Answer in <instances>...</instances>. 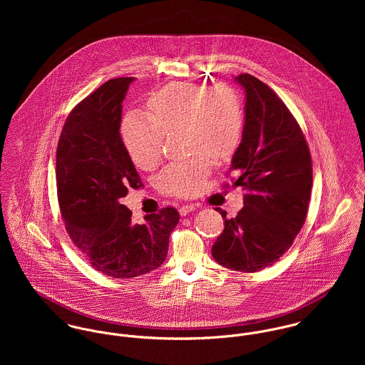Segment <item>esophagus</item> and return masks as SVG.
<instances>
[{
    "instance_id": "esophagus-1",
    "label": "esophagus",
    "mask_w": 365,
    "mask_h": 365,
    "mask_svg": "<svg viewBox=\"0 0 365 365\" xmlns=\"http://www.w3.org/2000/svg\"><path fill=\"white\" fill-rule=\"evenodd\" d=\"M195 205H192V204H185V205H182V207H180L178 209V212H180V215L181 216H185V215H188L190 212H192V210H195Z\"/></svg>"
}]
</instances>
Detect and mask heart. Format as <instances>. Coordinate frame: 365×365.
Segmentation results:
<instances>
[{
  "mask_svg": "<svg viewBox=\"0 0 365 365\" xmlns=\"http://www.w3.org/2000/svg\"><path fill=\"white\" fill-rule=\"evenodd\" d=\"M148 113L129 112L120 133L133 164L150 170L161 158L167 132L185 129L190 153L195 156L173 163L158 177L160 188L171 195L200 192L210 173V160L232 156L243 138L245 106L229 84L207 87L197 83H170L148 101Z\"/></svg>",
  "mask_w": 365,
  "mask_h": 365,
  "instance_id": "heart-1",
  "label": "heart"
}]
</instances>
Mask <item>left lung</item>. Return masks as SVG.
I'll return each mask as SVG.
<instances>
[{"label":"left lung","instance_id":"1","mask_svg":"<svg viewBox=\"0 0 365 365\" xmlns=\"http://www.w3.org/2000/svg\"><path fill=\"white\" fill-rule=\"evenodd\" d=\"M246 93L245 130L232 158L246 190L236 217L215 208L225 229L212 246L222 267L256 272L272 265L302 229L312 191V158L305 136L282 100L250 74L235 78Z\"/></svg>","mask_w":365,"mask_h":365}]
</instances>
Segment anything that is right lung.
<instances>
[{
	"instance_id": "1",
	"label": "right lung",
	"mask_w": 365,
	"mask_h": 365,
	"mask_svg": "<svg viewBox=\"0 0 365 365\" xmlns=\"http://www.w3.org/2000/svg\"><path fill=\"white\" fill-rule=\"evenodd\" d=\"M133 77L104 83L67 116L56 152L57 198L66 230L91 265L112 278H133L160 267L180 220L167 207L133 223L120 204L142 180L120 133L122 103Z\"/></svg>"
}]
</instances>
